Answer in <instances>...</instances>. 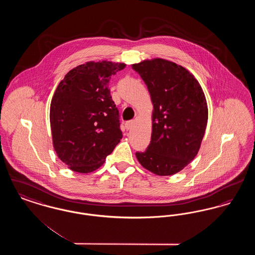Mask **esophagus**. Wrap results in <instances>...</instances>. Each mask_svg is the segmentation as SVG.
<instances>
[{
	"mask_svg": "<svg viewBox=\"0 0 255 255\" xmlns=\"http://www.w3.org/2000/svg\"><path fill=\"white\" fill-rule=\"evenodd\" d=\"M133 125V121H129V122H126V123H125V128H126V130H130V129H132Z\"/></svg>",
	"mask_w": 255,
	"mask_h": 255,
	"instance_id": "esophagus-1",
	"label": "esophagus"
}]
</instances>
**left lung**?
Listing matches in <instances>:
<instances>
[{
	"mask_svg": "<svg viewBox=\"0 0 255 255\" xmlns=\"http://www.w3.org/2000/svg\"><path fill=\"white\" fill-rule=\"evenodd\" d=\"M154 106L152 135L139 163L158 176L174 175L194 159L206 132V97L194 75L176 63L155 58L132 65Z\"/></svg>",
	"mask_w": 255,
	"mask_h": 255,
	"instance_id": "1",
	"label": "left lung"
}]
</instances>
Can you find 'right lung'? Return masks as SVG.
Returning a JSON list of instances; mask_svg holds the SVG:
<instances>
[{
  "instance_id": "right-lung-1",
  "label": "right lung",
  "mask_w": 255,
  "mask_h": 255,
  "mask_svg": "<svg viewBox=\"0 0 255 255\" xmlns=\"http://www.w3.org/2000/svg\"><path fill=\"white\" fill-rule=\"evenodd\" d=\"M124 63L87 62L67 73L53 95L49 121L54 150L70 169L99 168L122 138L120 113L110 94Z\"/></svg>"
}]
</instances>
